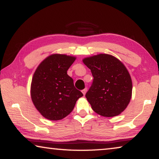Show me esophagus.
<instances>
[{
    "instance_id": "1",
    "label": "esophagus",
    "mask_w": 159,
    "mask_h": 159,
    "mask_svg": "<svg viewBox=\"0 0 159 159\" xmlns=\"http://www.w3.org/2000/svg\"><path fill=\"white\" fill-rule=\"evenodd\" d=\"M86 92H87V88H85V89H83V90H82V93H83V95H85V93H86Z\"/></svg>"
}]
</instances>
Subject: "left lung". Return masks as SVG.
Listing matches in <instances>:
<instances>
[{
	"label": "left lung",
	"instance_id": "1",
	"mask_svg": "<svg viewBox=\"0 0 159 159\" xmlns=\"http://www.w3.org/2000/svg\"><path fill=\"white\" fill-rule=\"evenodd\" d=\"M83 61L94 78L85 94L93 111L105 117L119 115L132 97L133 83L128 69L118 59L108 54L85 57Z\"/></svg>",
	"mask_w": 159,
	"mask_h": 159
}]
</instances>
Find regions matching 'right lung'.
<instances>
[{"label":"right lung","instance_id":"1","mask_svg":"<svg viewBox=\"0 0 159 159\" xmlns=\"http://www.w3.org/2000/svg\"><path fill=\"white\" fill-rule=\"evenodd\" d=\"M76 57L52 54L45 59L35 71L31 84V97L43 116L58 120L71 113L78 99L83 95L74 85L67 70Z\"/></svg>","mask_w":159,"mask_h":159}]
</instances>
